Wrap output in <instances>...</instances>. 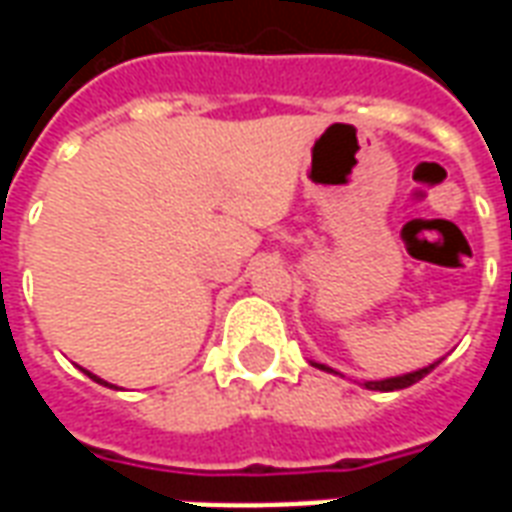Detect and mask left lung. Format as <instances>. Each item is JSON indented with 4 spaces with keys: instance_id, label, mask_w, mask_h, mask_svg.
Listing matches in <instances>:
<instances>
[{
    "instance_id": "1",
    "label": "left lung",
    "mask_w": 512,
    "mask_h": 512,
    "mask_svg": "<svg viewBox=\"0 0 512 512\" xmlns=\"http://www.w3.org/2000/svg\"><path fill=\"white\" fill-rule=\"evenodd\" d=\"M441 362V359H439ZM439 362H433V365L422 367V370H414V373H406V376H395V378H384V381H365L367 389H376V392H395V389H406V386L417 384V381H422V378L428 376L433 367L439 365ZM315 367H321V370H326V373H334L332 367L326 365H318V362H312Z\"/></svg>"
}]
</instances>
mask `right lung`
<instances>
[{"instance_id":"add662e5","label":"right lung","mask_w":512,"mask_h":512,"mask_svg":"<svg viewBox=\"0 0 512 512\" xmlns=\"http://www.w3.org/2000/svg\"><path fill=\"white\" fill-rule=\"evenodd\" d=\"M84 373H87V376L93 378V381H98V384H104V386H112V384H106L104 378H98V376H93V373H90V370H84Z\"/></svg>"}]
</instances>
